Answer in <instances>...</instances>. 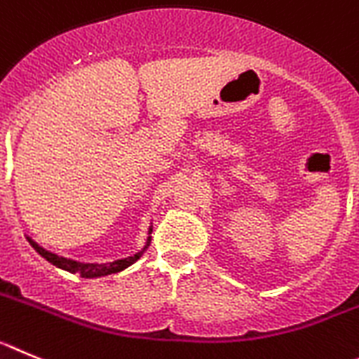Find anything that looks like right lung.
<instances>
[{
	"label": "right lung",
	"mask_w": 359,
	"mask_h": 359,
	"mask_svg": "<svg viewBox=\"0 0 359 359\" xmlns=\"http://www.w3.org/2000/svg\"><path fill=\"white\" fill-rule=\"evenodd\" d=\"M148 234H151V229L148 231ZM27 240L30 241L32 247H34L35 250H37L39 254L44 257V259L50 261V263L55 264V266L62 268V270H66V272H69V273H79L80 277H86V279H93V277L111 276V273L121 272V270H125L127 266L134 264L135 261L143 256V252L148 248V245H150V241H151V236H148L147 245H144L143 250L137 252V254H134V256H128V257H123V259H116V261H112V263H102V264L80 263V261H75V259H67V257L57 256V254H53V252L46 250V248H43L41 245L35 243L34 240H30V238H27Z\"/></svg>",
	"instance_id": "obj_1"
}]
</instances>
